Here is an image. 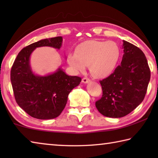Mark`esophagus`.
Returning <instances> with one entry per match:
<instances>
[{"instance_id":"esophagus-1","label":"esophagus","mask_w":158,"mask_h":158,"mask_svg":"<svg viewBox=\"0 0 158 158\" xmlns=\"http://www.w3.org/2000/svg\"><path fill=\"white\" fill-rule=\"evenodd\" d=\"M90 81V79L86 78V77H84V78L82 79V82L84 83V84H87V83H89Z\"/></svg>"}]
</instances>
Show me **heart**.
Listing matches in <instances>:
<instances>
[{"instance_id":"1","label":"heart","mask_w":158,"mask_h":158,"mask_svg":"<svg viewBox=\"0 0 158 158\" xmlns=\"http://www.w3.org/2000/svg\"><path fill=\"white\" fill-rule=\"evenodd\" d=\"M121 51L114 42L90 40L77 47L75 53L68 56L69 65L77 72H83L89 66L95 78H105L113 73L118 65Z\"/></svg>"}]
</instances>
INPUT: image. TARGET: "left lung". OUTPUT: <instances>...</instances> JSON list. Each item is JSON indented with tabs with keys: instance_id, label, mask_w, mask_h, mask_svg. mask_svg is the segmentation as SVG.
Returning a JSON list of instances; mask_svg holds the SVG:
<instances>
[{
	"instance_id": "obj_1",
	"label": "left lung",
	"mask_w": 158,
	"mask_h": 158,
	"mask_svg": "<svg viewBox=\"0 0 158 158\" xmlns=\"http://www.w3.org/2000/svg\"><path fill=\"white\" fill-rule=\"evenodd\" d=\"M121 65L106 79L100 81L102 96L95 102L103 116L121 118L142 102L151 79V71L143 52L123 40Z\"/></svg>"
}]
</instances>
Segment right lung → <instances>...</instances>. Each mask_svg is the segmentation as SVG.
<instances>
[{"mask_svg":"<svg viewBox=\"0 0 158 158\" xmlns=\"http://www.w3.org/2000/svg\"><path fill=\"white\" fill-rule=\"evenodd\" d=\"M63 37L41 40L21 49L11 69L10 79L18 105L31 116L48 120L58 117L65 108L69 93L79 85L81 79L69 76L58 68L45 76L35 74L30 56L37 47H50L60 49Z\"/></svg>","mask_w":158,"mask_h":158,"instance_id":"right-lung-1","label":"right lung"}]
</instances>
